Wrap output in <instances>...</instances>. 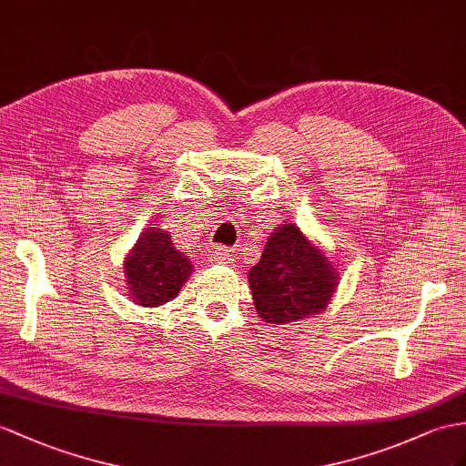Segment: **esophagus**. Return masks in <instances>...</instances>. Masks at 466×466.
Masks as SVG:
<instances>
[{
  "label": "esophagus",
  "instance_id": "34e87169",
  "mask_svg": "<svg viewBox=\"0 0 466 466\" xmlns=\"http://www.w3.org/2000/svg\"><path fill=\"white\" fill-rule=\"evenodd\" d=\"M211 257L213 260H218V263H225V265L233 263V251L229 247H215L211 251Z\"/></svg>",
  "mask_w": 466,
  "mask_h": 466
}]
</instances>
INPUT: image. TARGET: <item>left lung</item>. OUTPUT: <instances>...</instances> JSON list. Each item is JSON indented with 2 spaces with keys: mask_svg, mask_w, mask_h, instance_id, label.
Segmentation results:
<instances>
[{
  "mask_svg": "<svg viewBox=\"0 0 466 466\" xmlns=\"http://www.w3.org/2000/svg\"><path fill=\"white\" fill-rule=\"evenodd\" d=\"M248 285L260 319L289 324L326 309L338 270L297 225L285 223L270 233L260 260L248 270Z\"/></svg>",
  "mask_w": 466,
  "mask_h": 466,
  "instance_id": "1",
  "label": "left lung"
}]
</instances>
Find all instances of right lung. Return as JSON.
<instances>
[{
    "label": "right lung",
    "mask_w": 466,
    "mask_h": 466,
    "mask_svg": "<svg viewBox=\"0 0 466 466\" xmlns=\"http://www.w3.org/2000/svg\"><path fill=\"white\" fill-rule=\"evenodd\" d=\"M191 270V260L181 255L169 235L157 227H147L124 260V277L132 300L152 309L176 299Z\"/></svg>",
    "instance_id": "obj_1"
}]
</instances>
